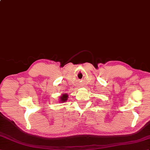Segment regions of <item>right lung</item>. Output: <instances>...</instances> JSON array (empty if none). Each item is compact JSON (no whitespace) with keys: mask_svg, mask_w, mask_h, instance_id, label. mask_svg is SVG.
I'll return each instance as SVG.
<instances>
[{"mask_svg":"<svg viewBox=\"0 0 150 150\" xmlns=\"http://www.w3.org/2000/svg\"><path fill=\"white\" fill-rule=\"evenodd\" d=\"M67 97L68 96L67 94H63L62 96L60 97V101L62 102V103H64L65 101H66L67 100Z\"/></svg>","mask_w":150,"mask_h":150,"instance_id":"obj_1","label":"right lung"}]
</instances>
